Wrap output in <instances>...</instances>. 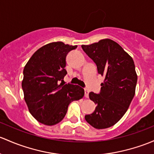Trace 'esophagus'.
I'll list each match as a JSON object with an SVG mask.
<instances>
[{
    "mask_svg": "<svg viewBox=\"0 0 154 154\" xmlns=\"http://www.w3.org/2000/svg\"><path fill=\"white\" fill-rule=\"evenodd\" d=\"M84 91H85V97L88 98V94H89V90H88V88H85Z\"/></svg>",
    "mask_w": 154,
    "mask_h": 154,
    "instance_id": "obj_1",
    "label": "esophagus"
}]
</instances>
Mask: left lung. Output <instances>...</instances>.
<instances>
[{"mask_svg":"<svg viewBox=\"0 0 154 154\" xmlns=\"http://www.w3.org/2000/svg\"><path fill=\"white\" fill-rule=\"evenodd\" d=\"M82 48L97 65L98 74L105 77L100 93H89L97 107L85 119L97 129L111 127L124 116L135 94L137 75L134 60L110 39L82 45Z\"/></svg>","mask_w":154,"mask_h":154,"instance_id":"obj_1","label":"left lung"}]
</instances>
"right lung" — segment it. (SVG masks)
Masks as SVG:
<instances>
[{"instance_id": "1", "label": "right lung", "mask_w": 154, "mask_h": 154, "mask_svg": "<svg viewBox=\"0 0 154 154\" xmlns=\"http://www.w3.org/2000/svg\"><path fill=\"white\" fill-rule=\"evenodd\" d=\"M77 47L63 42L48 43L35 51L24 67V100L31 114L40 123H59L69 104L84 96V89L79 85L62 83L67 74L66 55Z\"/></svg>"}]
</instances>
